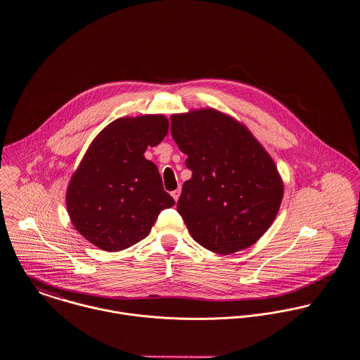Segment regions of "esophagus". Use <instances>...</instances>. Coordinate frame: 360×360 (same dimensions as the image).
Returning a JSON list of instances; mask_svg holds the SVG:
<instances>
[{
    "mask_svg": "<svg viewBox=\"0 0 360 360\" xmlns=\"http://www.w3.org/2000/svg\"><path fill=\"white\" fill-rule=\"evenodd\" d=\"M171 195H172L174 200H175V202H178V199H179V195H181V189H179V188H178V189H175L174 192H171Z\"/></svg>",
    "mask_w": 360,
    "mask_h": 360,
    "instance_id": "esophagus-1",
    "label": "esophagus"
}]
</instances>
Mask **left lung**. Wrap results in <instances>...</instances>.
<instances>
[{
    "instance_id": "1",
    "label": "left lung",
    "mask_w": 360,
    "mask_h": 360,
    "mask_svg": "<svg viewBox=\"0 0 360 360\" xmlns=\"http://www.w3.org/2000/svg\"><path fill=\"white\" fill-rule=\"evenodd\" d=\"M171 134L192 171L176 205L192 238L219 255L256 243L284 195L270 154L243 124L214 108L174 114Z\"/></svg>"
}]
</instances>
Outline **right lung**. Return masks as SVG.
<instances>
[{
    "mask_svg": "<svg viewBox=\"0 0 360 360\" xmlns=\"http://www.w3.org/2000/svg\"><path fill=\"white\" fill-rule=\"evenodd\" d=\"M164 115L118 118L89 146L67 189L76 231L94 246L118 252L144 239L175 200L164 191L146 148L168 134Z\"/></svg>",
    "mask_w": 360,
    "mask_h": 360,
    "instance_id": "1",
    "label": "right lung"
}]
</instances>
